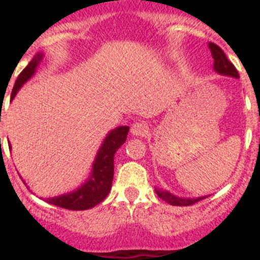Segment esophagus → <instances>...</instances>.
<instances>
[{"label": "esophagus", "instance_id": "1", "mask_svg": "<svg viewBox=\"0 0 260 260\" xmlns=\"http://www.w3.org/2000/svg\"><path fill=\"white\" fill-rule=\"evenodd\" d=\"M130 133L134 137H144L146 134H148V125L146 122L133 123L132 127H130Z\"/></svg>", "mask_w": 260, "mask_h": 260}]
</instances>
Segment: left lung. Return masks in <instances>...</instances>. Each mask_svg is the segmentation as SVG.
<instances>
[{
	"label": "left lung",
	"mask_w": 260,
	"mask_h": 260,
	"mask_svg": "<svg viewBox=\"0 0 260 260\" xmlns=\"http://www.w3.org/2000/svg\"><path fill=\"white\" fill-rule=\"evenodd\" d=\"M208 48H210L211 54H212L213 58V70H215L217 74L228 75V77L233 78H240L238 71L236 70L233 63L226 58L225 53L222 52V49L219 45L213 44V43H208ZM155 191L156 194H157L158 198H161L162 201L172 204V206H191V204L197 203V202L202 201V199L207 198V197H199V198H180V197H176V195L167 191V190L155 189Z\"/></svg>",
	"instance_id": "8db88e82"
}]
</instances>
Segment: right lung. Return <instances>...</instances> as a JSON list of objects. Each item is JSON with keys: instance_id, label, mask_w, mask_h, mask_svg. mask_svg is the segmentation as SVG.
I'll use <instances>...</instances> for the list:
<instances>
[{"instance_id": "obj_1", "label": "right lung", "mask_w": 260, "mask_h": 260, "mask_svg": "<svg viewBox=\"0 0 260 260\" xmlns=\"http://www.w3.org/2000/svg\"><path fill=\"white\" fill-rule=\"evenodd\" d=\"M43 57H44V53H38L29 61L28 65L23 69L19 77L15 80L13 91H11V102L20 89V87L35 75L36 69L43 61ZM127 133L128 126H118V127L110 130L96 153L92 171H91L88 180L74 191L48 198L45 199V202L53 204V206H57V207L66 208V210L83 211L95 207L96 204L104 201L112 189L114 173V153L126 142Z\"/></svg>"}]
</instances>
